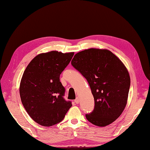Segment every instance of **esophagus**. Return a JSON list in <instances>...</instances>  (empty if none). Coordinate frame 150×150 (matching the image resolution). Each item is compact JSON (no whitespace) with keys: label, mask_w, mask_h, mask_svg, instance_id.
Masks as SVG:
<instances>
[{"label":"esophagus","mask_w":150,"mask_h":150,"mask_svg":"<svg viewBox=\"0 0 150 150\" xmlns=\"http://www.w3.org/2000/svg\"><path fill=\"white\" fill-rule=\"evenodd\" d=\"M74 102L76 104H79V102H80V101H79V99L78 98H76V99H75Z\"/></svg>","instance_id":"obj_1"}]
</instances>
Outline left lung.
<instances>
[{"instance_id":"8db88e82","label":"left lung","mask_w":150,"mask_h":150,"mask_svg":"<svg viewBox=\"0 0 150 150\" xmlns=\"http://www.w3.org/2000/svg\"><path fill=\"white\" fill-rule=\"evenodd\" d=\"M71 65L86 79L94 99V108L86 119L99 127L115 121L127 104L130 88L124 64L108 50L89 49L76 54Z\"/></svg>"}]
</instances>
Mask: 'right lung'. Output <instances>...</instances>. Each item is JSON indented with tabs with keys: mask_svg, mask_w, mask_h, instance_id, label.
Masks as SVG:
<instances>
[{
	"mask_svg": "<svg viewBox=\"0 0 150 150\" xmlns=\"http://www.w3.org/2000/svg\"><path fill=\"white\" fill-rule=\"evenodd\" d=\"M74 52L51 51L40 54L23 73L19 93L23 107L34 121L49 127L62 121L72 106L66 101L60 75Z\"/></svg>",
	"mask_w": 150,
	"mask_h": 150,
	"instance_id": "add662e5",
	"label": "right lung"
}]
</instances>
